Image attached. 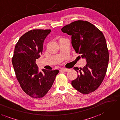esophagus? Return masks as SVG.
I'll list each match as a JSON object with an SVG mask.
<instances>
[{"label": "esophagus", "instance_id": "esophagus-1", "mask_svg": "<svg viewBox=\"0 0 120 120\" xmlns=\"http://www.w3.org/2000/svg\"><path fill=\"white\" fill-rule=\"evenodd\" d=\"M69 70V69H67V68H62L60 70L61 71H63V72H68Z\"/></svg>", "mask_w": 120, "mask_h": 120}]
</instances>
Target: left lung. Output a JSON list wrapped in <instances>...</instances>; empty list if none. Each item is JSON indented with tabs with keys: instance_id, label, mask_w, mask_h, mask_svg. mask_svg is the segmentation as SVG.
<instances>
[{
	"instance_id": "1",
	"label": "left lung",
	"mask_w": 120,
	"mask_h": 120,
	"mask_svg": "<svg viewBox=\"0 0 120 120\" xmlns=\"http://www.w3.org/2000/svg\"><path fill=\"white\" fill-rule=\"evenodd\" d=\"M62 31L71 36V43L76 53L86 61L83 68L74 67L78 77L71 82L75 89L83 94L96 90L105 77L109 59L106 40L94 25L78 20L64 26Z\"/></svg>"
}]
</instances>
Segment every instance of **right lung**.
<instances>
[{"instance_id": "obj_1", "label": "right lung", "mask_w": 120, "mask_h": 120, "mask_svg": "<svg viewBox=\"0 0 120 120\" xmlns=\"http://www.w3.org/2000/svg\"><path fill=\"white\" fill-rule=\"evenodd\" d=\"M50 29H34L19 39L15 48L12 63L21 88L31 97L41 98L51 88L58 70L39 71L36 59L42 53L45 39Z\"/></svg>"}]
</instances>
